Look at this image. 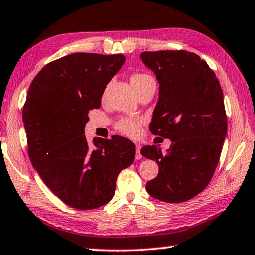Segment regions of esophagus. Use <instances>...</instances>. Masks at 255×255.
I'll use <instances>...</instances> for the list:
<instances>
[{"instance_id":"34e87169","label":"esophagus","mask_w":255,"mask_h":255,"mask_svg":"<svg viewBox=\"0 0 255 255\" xmlns=\"http://www.w3.org/2000/svg\"><path fill=\"white\" fill-rule=\"evenodd\" d=\"M140 148H142L140 145H136V160H140L143 157L142 154H140Z\"/></svg>"}]
</instances>
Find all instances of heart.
<instances>
[{
    "instance_id": "b5f03b06",
    "label": "heart",
    "mask_w": 255,
    "mask_h": 255,
    "mask_svg": "<svg viewBox=\"0 0 255 255\" xmlns=\"http://www.w3.org/2000/svg\"><path fill=\"white\" fill-rule=\"evenodd\" d=\"M131 84L135 87V90L138 92L144 85L153 80V78L147 74H134L131 76ZM142 121L134 118H123L116 124V129L120 134L126 135L129 137H136L139 134Z\"/></svg>"
}]
</instances>
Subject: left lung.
Wrapping results in <instances>:
<instances>
[{"label": "left lung", "mask_w": 255, "mask_h": 255, "mask_svg": "<svg viewBox=\"0 0 255 255\" xmlns=\"http://www.w3.org/2000/svg\"><path fill=\"white\" fill-rule=\"evenodd\" d=\"M140 59L160 84L149 130L171 139L167 153L155 145L140 149L159 165L146 191L154 199L180 203L203 191L216 171L227 134L224 94L213 70L192 52H143Z\"/></svg>", "instance_id": "8db88e82"}]
</instances>
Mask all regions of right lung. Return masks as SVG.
<instances>
[{
    "label": "right lung",
    "instance_id": "right-lung-1",
    "mask_svg": "<svg viewBox=\"0 0 255 255\" xmlns=\"http://www.w3.org/2000/svg\"><path fill=\"white\" fill-rule=\"evenodd\" d=\"M123 54L74 53L54 60L31 82L22 110L28 155L42 180L71 208L92 210L110 202L119 172L134 162L135 144L115 136L84 135L88 112L101 107Z\"/></svg>",
    "mask_w": 255,
    "mask_h": 255
}]
</instances>
